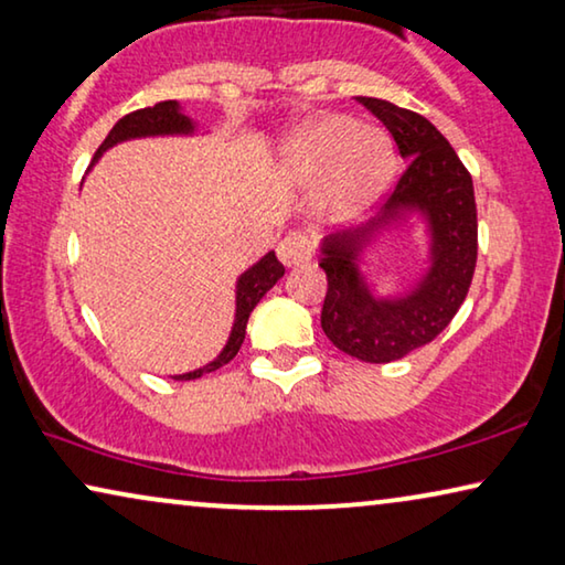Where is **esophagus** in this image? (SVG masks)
Returning a JSON list of instances; mask_svg holds the SVG:
<instances>
[{
	"label": "esophagus",
	"mask_w": 565,
	"mask_h": 565,
	"mask_svg": "<svg viewBox=\"0 0 565 565\" xmlns=\"http://www.w3.org/2000/svg\"><path fill=\"white\" fill-rule=\"evenodd\" d=\"M312 248L315 243L305 233H289L279 243V258L284 260V266H299L312 258Z\"/></svg>",
	"instance_id": "obj_1"
}]
</instances>
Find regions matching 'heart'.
Masks as SVG:
<instances>
[{
  "instance_id": "1",
  "label": "heart",
  "mask_w": 565,
  "mask_h": 565,
  "mask_svg": "<svg viewBox=\"0 0 565 565\" xmlns=\"http://www.w3.org/2000/svg\"><path fill=\"white\" fill-rule=\"evenodd\" d=\"M291 171L301 179L324 173L320 206L330 217H353L386 186L394 169L386 135L359 127L348 117H324L294 135L286 148Z\"/></svg>"
}]
</instances>
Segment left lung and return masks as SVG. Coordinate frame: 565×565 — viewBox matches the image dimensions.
Masks as SVG:
<instances>
[{
	"label": "left lung",
	"mask_w": 565,
	"mask_h": 565,
	"mask_svg": "<svg viewBox=\"0 0 565 565\" xmlns=\"http://www.w3.org/2000/svg\"><path fill=\"white\" fill-rule=\"evenodd\" d=\"M392 132L407 169L369 225L330 235L320 268L328 274L322 330L332 345L365 363H392L433 343L463 305L479 250L473 181L438 127L386 99L355 97ZM407 211L426 214L434 266L399 300H376L354 266L367 237Z\"/></svg>",
	"instance_id": "8db88e82"
}]
</instances>
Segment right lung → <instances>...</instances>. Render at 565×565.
<instances>
[{
  "instance_id": "obj_1",
  "label": "right lung",
  "mask_w": 565,
  "mask_h": 565,
  "mask_svg": "<svg viewBox=\"0 0 565 565\" xmlns=\"http://www.w3.org/2000/svg\"><path fill=\"white\" fill-rule=\"evenodd\" d=\"M194 125L189 120L186 115H181L179 105L173 99L169 102H158L153 107H146V109H135V113L125 115L122 120H117V125L109 130V135L102 142L97 156H94V161L105 153L107 148H113L115 142H122V140H130V138H148V135H186L192 132ZM92 161V163H94ZM284 276V266L281 260L276 258V253H266L264 258L258 260L256 266H250L248 271H245L241 279H237V291H235V324H233V332H230V340L227 345L222 348V353L214 359L212 363H206L204 369H196V371H189V373H181V376H173L177 381H192V379H200L202 373H210V371H217L220 365L230 363L241 351L243 340H245V328H248V317L253 312V307L258 305L260 299H264V294L271 289V286L279 281Z\"/></svg>"
}]
</instances>
